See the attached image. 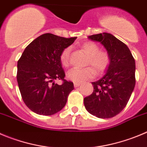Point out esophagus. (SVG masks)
Wrapping results in <instances>:
<instances>
[{
  "label": "esophagus",
  "mask_w": 147,
  "mask_h": 147,
  "mask_svg": "<svg viewBox=\"0 0 147 147\" xmlns=\"http://www.w3.org/2000/svg\"><path fill=\"white\" fill-rule=\"evenodd\" d=\"M80 83H74V86H75V88H78V86H80Z\"/></svg>",
  "instance_id": "esophagus-1"
}]
</instances>
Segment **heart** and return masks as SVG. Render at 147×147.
Masks as SVG:
<instances>
[{
	"mask_svg": "<svg viewBox=\"0 0 147 147\" xmlns=\"http://www.w3.org/2000/svg\"><path fill=\"white\" fill-rule=\"evenodd\" d=\"M82 49L88 56L87 65L92 66L98 74L104 73L107 70L111 64L110 56L107 52L101 51L98 45L90 41L83 43ZM69 52L70 48L67 47L63 49L60 53V62L63 67H67L69 65ZM91 67H88L83 69L73 68L68 72L67 75V78L77 83L90 80L96 75L95 69Z\"/></svg>",
	"mask_w": 147,
	"mask_h": 147,
	"instance_id": "1",
	"label": "heart"
}]
</instances>
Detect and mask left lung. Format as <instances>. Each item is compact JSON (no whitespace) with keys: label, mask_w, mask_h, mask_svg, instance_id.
I'll use <instances>...</instances> for the list:
<instances>
[{"label":"left lung","mask_w":147,"mask_h":147,"mask_svg":"<svg viewBox=\"0 0 147 147\" xmlns=\"http://www.w3.org/2000/svg\"><path fill=\"white\" fill-rule=\"evenodd\" d=\"M88 38L105 46L111 64L101 79L91 83L94 91L84 98L85 107L98 118H111L125 107L135 87V59L128 47L112 34L103 32Z\"/></svg>","instance_id":"1"}]
</instances>
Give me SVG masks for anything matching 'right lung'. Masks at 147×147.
<instances>
[{
  "label": "right lung",
  "instance_id": "obj_1",
  "mask_svg": "<svg viewBox=\"0 0 147 147\" xmlns=\"http://www.w3.org/2000/svg\"><path fill=\"white\" fill-rule=\"evenodd\" d=\"M76 38L43 34L30 42L18 61L16 78L22 98L35 113L52 115L65 106L74 85L64 80L59 56ZM57 79L62 80L63 84H55Z\"/></svg>",
  "mask_w": 147,
  "mask_h": 147
}]
</instances>
